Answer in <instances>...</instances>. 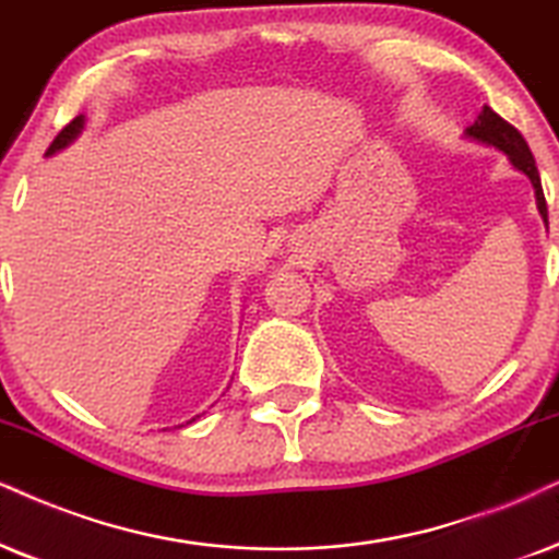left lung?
Instances as JSON below:
<instances>
[{"label": "left lung", "instance_id": "left-lung-1", "mask_svg": "<svg viewBox=\"0 0 559 559\" xmlns=\"http://www.w3.org/2000/svg\"><path fill=\"white\" fill-rule=\"evenodd\" d=\"M464 136L477 141V144L496 146L498 152H503L506 157L511 159V165L519 169V173H524L526 178L532 180L534 193H536V209H539L544 224H547V201H544L539 169H536L534 154H532V150H528L526 139L521 136V133L515 131L511 123L503 121V118H500L496 110L487 108V105L483 108V112L477 116V121L472 123L467 131H464Z\"/></svg>", "mask_w": 559, "mask_h": 559}]
</instances>
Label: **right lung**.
Returning <instances> with one entry per match:
<instances>
[{
    "mask_svg": "<svg viewBox=\"0 0 559 559\" xmlns=\"http://www.w3.org/2000/svg\"><path fill=\"white\" fill-rule=\"evenodd\" d=\"M82 129H84V116H76L72 123L63 126V129L59 131V136H56V139L51 141V146H48V152H46L48 157H51V154H56V152H61L63 146L72 144V141L82 133ZM195 418H198V415H195ZM195 418H193V420H195ZM193 420H188V423H193Z\"/></svg>",
    "mask_w": 559,
    "mask_h": 559,
    "instance_id": "obj_1",
    "label": "right lung"
}]
</instances>
